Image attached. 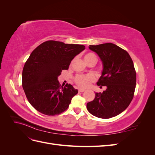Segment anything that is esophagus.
<instances>
[{"label": "esophagus", "mask_w": 155, "mask_h": 155, "mask_svg": "<svg viewBox=\"0 0 155 155\" xmlns=\"http://www.w3.org/2000/svg\"><path fill=\"white\" fill-rule=\"evenodd\" d=\"M78 91L80 92H83L84 91H85V89H83V88H79Z\"/></svg>", "instance_id": "1"}]
</instances>
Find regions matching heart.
<instances>
[{
    "mask_svg": "<svg viewBox=\"0 0 155 155\" xmlns=\"http://www.w3.org/2000/svg\"><path fill=\"white\" fill-rule=\"evenodd\" d=\"M92 58H95L94 54L92 53H88L85 55V60L91 59ZM95 78L92 74H85V75H77L75 78L74 80L78 85L81 87H87L90 83L94 81Z\"/></svg>",
    "mask_w": 155,
    "mask_h": 155,
    "instance_id": "obj_1",
    "label": "heart"
}]
</instances>
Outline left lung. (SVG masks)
Masks as SVG:
<instances>
[{
    "label": "left lung",
    "instance_id": "1",
    "mask_svg": "<svg viewBox=\"0 0 155 155\" xmlns=\"http://www.w3.org/2000/svg\"><path fill=\"white\" fill-rule=\"evenodd\" d=\"M103 64L98 86H106L103 92H96L94 100L87 104L90 113L100 118H110L124 111L132 101L137 82L133 60L127 51L113 43L90 45Z\"/></svg>",
    "mask_w": 155,
    "mask_h": 155
}]
</instances>
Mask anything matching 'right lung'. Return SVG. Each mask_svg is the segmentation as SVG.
I'll return each instance as SVG.
<instances>
[{"label":"right lung","mask_w":155,"mask_h":155,"mask_svg":"<svg viewBox=\"0 0 155 155\" xmlns=\"http://www.w3.org/2000/svg\"><path fill=\"white\" fill-rule=\"evenodd\" d=\"M85 49L81 45L47 41L32 51L22 70V84L28 100L37 111L48 116L66 110L78 90L58 81L75 56Z\"/></svg>","instance_id":"1"}]
</instances>
